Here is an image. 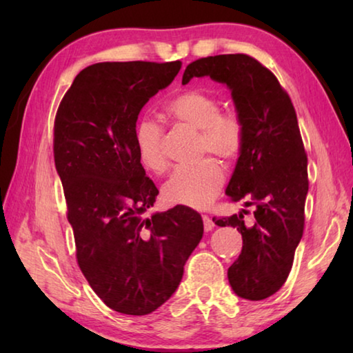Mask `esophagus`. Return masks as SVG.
Segmentation results:
<instances>
[{"label": "esophagus", "mask_w": 353, "mask_h": 353, "mask_svg": "<svg viewBox=\"0 0 353 353\" xmlns=\"http://www.w3.org/2000/svg\"><path fill=\"white\" fill-rule=\"evenodd\" d=\"M202 221H204V229L207 232H210L213 227H214V223L212 221V218L208 216V214H202Z\"/></svg>", "instance_id": "34e87169"}]
</instances>
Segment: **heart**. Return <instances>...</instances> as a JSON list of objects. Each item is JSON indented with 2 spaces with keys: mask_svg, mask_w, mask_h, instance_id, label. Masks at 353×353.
Returning <instances> with one entry per match:
<instances>
[{
  "mask_svg": "<svg viewBox=\"0 0 353 353\" xmlns=\"http://www.w3.org/2000/svg\"><path fill=\"white\" fill-rule=\"evenodd\" d=\"M165 112L172 121L199 130L198 149L232 162L241 152L244 126L234 112H221L219 101L202 90H185L168 101ZM134 148L139 162L148 171L160 174L168 166L163 152V129L143 118L134 128ZM224 183V172L212 159L177 166L163 185V198L170 204L202 208L210 204Z\"/></svg>",
  "mask_w": 353,
  "mask_h": 353,
  "instance_id": "b5f03b06",
  "label": "heart"
}]
</instances>
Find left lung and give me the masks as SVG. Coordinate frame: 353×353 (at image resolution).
<instances>
[{
    "instance_id": "1",
    "label": "left lung",
    "mask_w": 353,
    "mask_h": 353,
    "mask_svg": "<svg viewBox=\"0 0 353 353\" xmlns=\"http://www.w3.org/2000/svg\"><path fill=\"white\" fill-rule=\"evenodd\" d=\"M204 76L229 87L244 126V143L225 194L254 207L246 223L244 208L213 218L216 225L235 227L243 236L241 254L227 277L236 296L263 301L286 282L303 234L308 174L296 110L277 77L250 56L198 59L185 68L182 83Z\"/></svg>"
}]
</instances>
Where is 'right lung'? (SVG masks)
I'll use <instances>...</instances> for the list:
<instances>
[{"label": "right lung", "mask_w": 353, "mask_h": 353, "mask_svg": "<svg viewBox=\"0 0 353 353\" xmlns=\"http://www.w3.org/2000/svg\"><path fill=\"white\" fill-rule=\"evenodd\" d=\"M181 61L101 62L74 77L54 121V162L63 185L76 259L107 307L143 316L174 294L204 223L185 205L145 213L159 190L139 162V113L174 81Z\"/></svg>", "instance_id": "right-lung-1"}]
</instances>
